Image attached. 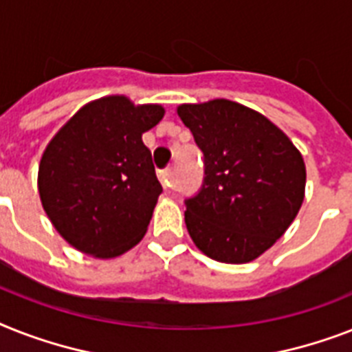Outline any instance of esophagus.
I'll list each match as a JSON object with an SVG mask.
<instances>
[{
  "mask_svg": "<svg viewBox=\"0 0 352 352\" xmlns=\"http://www.w3.org/2000/svg\"><path fill=\"white\" fill-rule=\"evenodd\" d=\"M157 177H159V181H161L162 188H164V190H168V188L171 186V170L159 171V175Z\"/></svg>",
  "mask_w": 352,
  "mask_h": 352,
  "instance_id": "34e87169",
  "label": "esophagus"
}]
</instances>
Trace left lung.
I'll return each instance as SVG.
<instances>
[{
  "label": "left lung",
  "mask_w": 352,
  "mask_h": 352,
  "mask_svg": "<svg viewBox=\"0 0 352 352\" xmlns=\"http://www.w3.org/2000/svg\"><path fill=\"white\" fill-rule=\"evenodd\" d=\"M204 153V182L186 201L191 241L224 264L258 258L298 215L305 164L298 148L258 111L230 99L177 107Z\"/></svg>",
  "instance_id": "1"
}]
</instances>
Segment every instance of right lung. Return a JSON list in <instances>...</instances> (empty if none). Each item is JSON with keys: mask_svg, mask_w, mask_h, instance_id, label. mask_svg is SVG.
Instances as JSON below:
<instances>
[{"mask_svg": "<svg viewBox=\"0 0 352 352\" xmlns=\"http://www.w3.org/2000/svg\"><path fill=\"white\" fill-rule=\"evenodd\" d=\"M162 117L161 104L107 96L79 108L47 144L39 199L77 251L116 258L142 241L162 191L142 133Z\"/></svg>", "mask_w": 352, "mask_h": 352, "instance_id": "add662e5", "label": "right lung"}]
</instances>
